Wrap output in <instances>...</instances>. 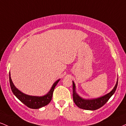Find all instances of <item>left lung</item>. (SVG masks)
Masks as SVG:
<instances>
[{"label":"left lung","mask_w":126,"mask_h":126,"mask_svg":"<svg viewBox=\"0 0 126 126\" xmlns=\"http://www.w3.org/2000/svg\"><path fill=\"white\" fill-rule=\"evenodd\" d=\"M117 84H118V81H117L115 87L108 94L104 96L99 97V98L94 99H84L81 98L76 92V86L74 81H73V101H74L75 104L79 107V108L83 109L86 110H96L100 108L101 107L104 106L106 103L108 102L110 98L112 96V95L114 94L116 90Z\"/></svg>","instance_id":"left-lung-1"}]
</instances>
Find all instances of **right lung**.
Segmentation results:
<instances>
[{
  "label": "right lung",
  "instance_id": "add662e5",
  "mask_svg": "<svg viewBox=\"0 0 126 126\" xmlns=\"http://www.w3.org/2000/svg\"><path fill=\"white\" fill-rule=\"evenodd\" d=\"M11 75L9 73V82L10 86H11V90H12L13 94H15L18 99L21 102L23 103L24 105L32 109H39L44 106L47 105L51 101L52 98V95H53V90L55 89V87L58 84L59 80H58L52 86L51 89L49 92V93L43 96H30L25 94L15 87L14 84L12 83V80L11 78Z\"/></svg>",
  "mask_w": 126,
  "mask_h": 126
}]
</instances>
